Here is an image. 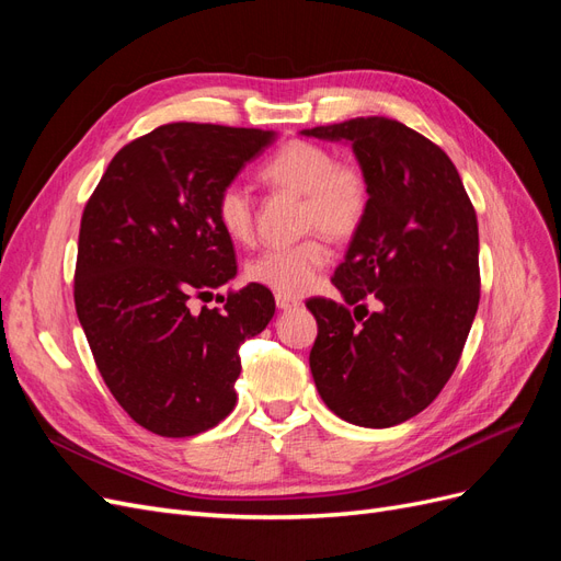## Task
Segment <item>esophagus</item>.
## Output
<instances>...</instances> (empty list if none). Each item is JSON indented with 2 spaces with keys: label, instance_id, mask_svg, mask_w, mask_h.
I'll list each match as a JSON object with an SVG mask.
<instances>
[{
  "label": "esophagus",
  "instance_id": "esophagus-1",
  "mask_svg": "<svg viewBox=\"0 0 561 561\" xmlns=\"http://www.w3.org/2000/svg\"><path fill=\"white\" fill-rule=\"evenodd\" d=\"M276 307L280 311H293V309L299 307V299L290 297V295H276Z\"/></svg>",
  "mask_w": 561,
  "mask_h": 561
}]
</instances>
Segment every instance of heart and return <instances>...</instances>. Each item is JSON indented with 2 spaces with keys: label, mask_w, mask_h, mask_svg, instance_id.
<instances>
[{
  "label": "heart",
  "mask_w": 561,
  "mask_h": 561,
  "mask_svg": "<svg viewBox=\"0 0 561 561\" xmlns=\"http://www.w3.org/2000/svg\"><path fill=\"white\" fill-rule=\"evenodd\" d=\"M262 180L274 190L301 196V229L322 231L334 241L358 233L369 213L371 186L365 168L336 159L325 145L311 140L285 142L260 168ZM217 225L236 243L254 236V201L241 184H227L215 201ZM332 262V250L320 233L293 245H274L254 254L248 276L278 295H304L318 283Z\"/></svg>",
  "instance_id": "heart-1"
}]
</instances>
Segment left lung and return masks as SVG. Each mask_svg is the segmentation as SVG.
<instances>
[{"label": "left lung", "mask_w": 561, "mask_h": 561, "mask_svg": "<svg viewBox=\"0 0 561 561\" xmlns=\"http://www.w3.org/2000/svg\"><path fill=\"white\" fill-rule=\"evenodd\" d=\"M304 133L348 140L371 186L367 219L332 278L346 304L307 301L318 320L311 375L336 416L398 426L426 410L461 360L480 307L478 215L451 159L396 118Z\"/></svg>", "instance_id": "8db88e82"}]
</instances>
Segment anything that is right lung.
I'll list each match as a JSON object with an SVG mask.
<instances>
[{
    "label": "right lung",
    "mask_w": 561,
    "mask_h": 561,
    "mask_svg": "<svg viewBox=\"0 0 561 561\" xmlns=\"http://www.w3.org/2000/svg\"><path fill=\"white\" fill-rule=\"evenodd\" d=\"M274 130L175 122L116 151L81 215L75 307L100 377L138 426L192 437L236 404L239 348L274 318L264 285L236 276L215 201ZM225 299V297H222Z\"/></svg>",
    "instance_id": "1"
}]
</instances>
